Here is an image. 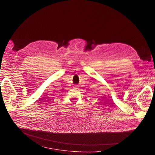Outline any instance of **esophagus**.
Here are the masks:
<instances>
[{"label": "esophagus", "instance_id": "1", "mask_svg": "<svg viewBox=\"0 0 155 155\" xmlns=\"http://www.w3.org/2000/svg\"><path fill=\"white\" fill-rule=\"evenodd\" d=\"M74 87H75V88H77L78 86H74Z\"/></svg>", "mask_w": 155, "mask_h": 155}]
</instances>
